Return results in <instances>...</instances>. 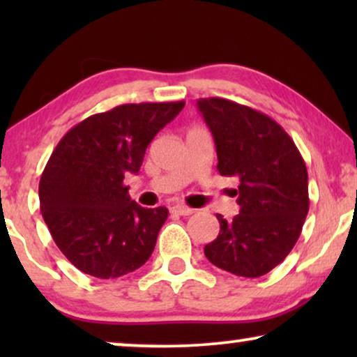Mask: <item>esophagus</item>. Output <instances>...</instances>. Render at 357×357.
Listing matches in <instances>:
<instances>
[{"label": "esophagus", "instance_id": "1", "mask_svg": "<svg viewBox=\"0 0 357 357\" xmlns=\"http://www.w3.org/2000/svg\"><path fill=\"white\" fill-rule=\"evenodd\" d=\"M170 209H172V213L180 214V216H190V214L195 213L193 208H190V206H187V204H182V203L174 204V206Z\"/></svg>", "mask_w": 357, "mask_h": 357}]
</instances>
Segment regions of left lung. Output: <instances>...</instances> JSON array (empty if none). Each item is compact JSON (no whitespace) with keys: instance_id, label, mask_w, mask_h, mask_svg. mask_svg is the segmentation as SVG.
I'll list each match as a JSON object with an SVG mask.
<instances>
[{"instance_id":"1","label":"left lung","mask_w":357,"mask_h":357,"mask_svg":"<svg viewBox=\"0 0 357 357\" xmlns=\"http://www.w3.org/2000/svg\"><path fill=\"white\" fill-rule=\"evenodd\" d=\"M218 153V170L237 177V216L216 214L219 236L204 247L214 266L232 275H266L289 255L309 213V175L291 136L270 116L237 102L197 100Z\"/></svg>"}]
</instances>
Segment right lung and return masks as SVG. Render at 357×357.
<instances>
[{"mask_svg": "<svg viewBox=\"0 0 357 357\" xmlns=\"http://www.w3.org/2000/svg\"><path fill=\"white\" fill-rule=\"evenodd\" d=\"M183 105H119L87 116L56 144L38 183L40 211L77 270L112 280L149 260L169 209L139 206L123 180L139 172L149 143Z\"/></svg>", "mask_w": 357, "mask_h": 357, "instance_id": "add662e5", "label": "right lung"}]
</instances>
